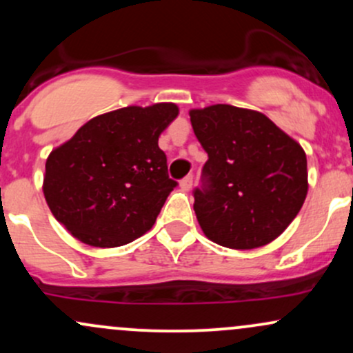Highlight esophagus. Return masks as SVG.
<instances>
[{
    "mask_svg": "<svg viewBox=\"0 0 353 353\" xmlns=\"http://www.w3.org/2000/svg\"><path fill=\"white\" fill-rule=\"evenodd\" d=\"M181 188L182 190H190V188H192V176H185L181 181Z\"/></svg>",
    "mask_w": 353,
    "mask_h": 353,
    "instance_id": "esophagus-1",
    "label": "esophagus"
}]
</instances>
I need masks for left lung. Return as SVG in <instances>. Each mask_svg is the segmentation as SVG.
Masks as SVG:
<instances>
[{
    "instance_id": "8db88e82",
    "label": "left lung",
    "mask_w": 353,
    "mask_h": 353,
    "mask_svg": "<svg viewBox=\"0 0 353 353\" xmlns=\"http://www.w3.org/2000/svg\"><path fill=\"white\" fill-rule=\"evenodd\" d=\"M189 116L209 157L192 192L202 232L229 249L272 242L297 216L309 189L301 144L250 109L214 104Z\"/></svg>"
}]
</instances>
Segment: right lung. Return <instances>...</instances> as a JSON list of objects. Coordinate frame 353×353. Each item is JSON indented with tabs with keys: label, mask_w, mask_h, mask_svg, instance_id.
I'll return each instance as SVG.
<instances>
[{
	"label": "right lung",
	"mask_w": 353,
	"mask_h": 353,
	"mask_svg": "<svg viewBox=\"0 0 353 353\" xmlns=\"http://www.w3.org/2000/svg\"><path fill=\"white\" fill-rule=\"evenodd\" d=\"M177 114L172 103L116 109L92 117L56 148L43 184L56 221L94 247L144 236L177 185L157 144Z\"/></svg>",
	"instance_id": "right-lung-1"
}]
</instances>
